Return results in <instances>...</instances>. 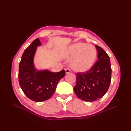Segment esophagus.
Returning a JSON list of instances; mask_svg holds the SVG:
<instances>
[{
	"label": "esophagus",
	"instance_id": "34e87169",
	"mask_svg": "<svg viewBox=\"0 0 131 131\" xmlns=\"http://www.w3.org/2000/svg\"><path fill=\"white\" fill-rule=\"evenodd\" d=\"M65 72H66V74H69V73H71V70H70V69L67 68V69H65Z\"/></svg>",
	"mask_w": 131,
	"mask_h": 131
}]
</instances>
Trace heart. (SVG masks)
<instances>
[{
    "label": "heart",
    "instance_id": "obj_1",
    "mask_svg": "<svg viewBox=\"0 0 131 131\" xmlns=\"http://www.w3.org/2000/svg\"><path fill=\"white\" fill-rule=\"evenodd\" d=\"M66 54L72 58L71 66L75 70L85 71L95 62L97 52L94 46L79 42L72 44L66 51Z\"/></svg>",
    "mask_w": 131,
    "mask_h": 131
}]
</instances>
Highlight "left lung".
I'll return each instance as SVG.
<instances>
[{"mask_svg": "<svg viewBox=\"0 0 131 131\" xmlns=\"http://www.w3.org/2000/svg\"><path fill=\"white\" fill-rule=\"evenodd\" d=\"M98 60L90 70L77 73L74 91L78 98L87 102L98 100L106 93L111 83L112 68L109 56L96 46Z\"/></svg>", "mask_w": 131, "mask_h": 131, "instance_id": "obj_1", "label": "left lung"}]
</instances>
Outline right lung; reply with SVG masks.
Instances as JSON below:
<instances>
[{"instance_id":"add662e5","label":"right lung","mask_w":131,"mask_h":131,"mask_svg":"<svg viewBox=\"0 0 131 131\" xmlns=\"http://www.w3.org/2000/svg\"><path fill=\"white\" fill-rule=\"evenodd\" d=\"M41 44L39 38L33 41L24 51L19 65L18 80L20 87L29 99L36 102L50 99L58 82L65 75V70L57 73L36 70L33 58L37 47Z\"/></svg>"}]
</instances>
